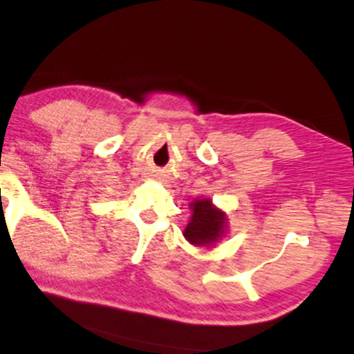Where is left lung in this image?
<instances>
[{
    "mask_svg": "<svg viewBox=\"0 0 354 354\" xmlns=\"http://www.w3.org/2000/svg\"><path fill=\"white\" fill-rule=\"evenodd\" d=\"M191 219L186 225L185 239L198 247H209L223 239L227 232V216L212 204V199H194L189 204Z\"/></svg>",
    "mask_w": 354,
    "mask_h": 354,
    "instance_id": "8db88e82",
    "label": "left lung"
}]
</instances>
